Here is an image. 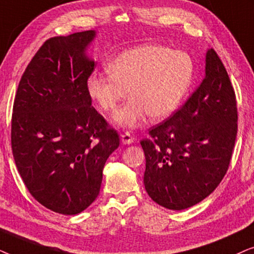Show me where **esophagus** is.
Segmentation results:
<instances>
[{
    "instance_id": "obj_1",
    "label": "esophagus",
    "mask_w": 254,
    "mask_h": 254,
    "mask_svg": "<svg viewBox=\"0 0 254 254\" xmlns=\"http://www.w3.org/2000/svg\"><path fill=\"white\" fill-rule=\"evenodd\" d=\"M121 140H122V144L129 145V144H132L133 143L134 138L131 136L130 132H125V133H123L121 136Z\"/></svg>"
}]
</instances>
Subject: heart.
<instances>
[{"mask_svg": "<svg viewBox=\"0 0 254 254\" xmlns=\"http://www.w3.org/2000/svg\"><path fill=\"white\" fill-rule=\"evenodd\" d=\"M110 74L94 73L87 79V93L101 110L125 106L114 121L134 127L148 114L152 120H164L180 107L194 77V63L188 53L160 45H141L117 56L108 66Z\"/></svg>", "mask_w": 254, "mask_h": 254, "instance_id": "heart-1", "label": "heart"}]
</instances>
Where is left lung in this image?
<instances>
[{
    "instance_id": "8db88e82",
    "label": "left lung",
    "mask_w": 254,
    "mask_h": 254,
    "mask_svg": "<svg viewBox=\"0 0 254 254\" xmlns=\"http://www.w3.org/2000/svg\"><path fill=\"white\" fill-rule=\"evenodd\" d=\"M237 101L217 53L205 54V75L172 116L140 141L147 194L161 207L184 210L204 200L224 178L237 136Z\"/></svg>"
}]
</instances>
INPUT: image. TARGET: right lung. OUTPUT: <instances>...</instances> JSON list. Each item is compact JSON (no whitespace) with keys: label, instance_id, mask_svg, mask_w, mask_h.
Listing matches in <instances>:
<instances>
[{"label":"right lung","instance_id":"obj_1","mask_svg":"<svg viewBox=\"0 0 254 254\" xmlns=\"http://www.w3.org/2000/svg\"><path fill=\"white\" fill-rule=\"evenodd\" d=\"M94 30L47 39L19 81L11 120L17 170L30 194L50 210L76 215L95 201L116 130L92 107L86 54Z\"/></svg>","mask_w":254,"mask_h":254}]
</instances>
